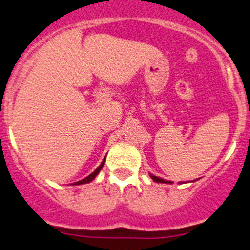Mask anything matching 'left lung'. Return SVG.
<instances>
[{
  "label": "left lung",
  "mask_w": 250,
  "mask_h": 250,
  "mask_svg": "<svg viewBox=\"0 0 250 250\" xmlns=\"http://www.w3.org/2000/svg\"><path fill=\"white\" fill-rule=\"evenodd\" d=\"M151 178H152V180H155L156 183H165V184H168V183H169V181H168V180H165V179L157 178V176L152 175V174H151Z\"/></svg>",
  "instance_id": "obj_1"
}]
</instances>
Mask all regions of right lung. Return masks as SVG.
<instances>
[{"instance_id": "right-lung-1", "label": "right lung", "mask_w": 250, "mask_h": 250, "mask_svg": "<svg viewBox=\"0 0 250 250\" xmlns=\"http://www.w3.org/2000/svg\"><path fill=\"white\" fill-rule=\"evenodd\" d=\"M104 163H105V158H104V160H103L102 165H100L99 167H98L97 169L94 170V172H93L92 174H89V175H88L87 178H84V179H82V180H80V181H77V183H75L74 185H81V184H87V183H89V181H92L93 179H94L95 176L98 175V173H99L100 170H102V168L104 167Z\"/></svg>"}]
</instances>
